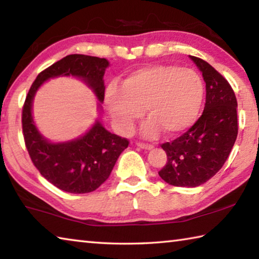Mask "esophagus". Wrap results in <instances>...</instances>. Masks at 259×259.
<instances>
[{
  "label": "esophagus",
  "mask_w": 259,
  "mask_h": 259,
  "mask_svg": "<svg viewBox=\"0 0 259 259\" xmlns=\"http://www.w3.org/2000/svg\"><path fill=\"white\" fill-rule=\"evenodd\" d=\"M137 146H138V147H140V148H143V150H152V148H153V146L151 145V144L140 143V142H138V143H137Z\"/></svg>",
  "instance_id": "obj_1"
}]
</instances>
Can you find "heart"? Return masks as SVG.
Segmentation results:
<instances>
[{"label": "heart", "instance_id": "1", "mask_svg": "<svg viewBox=\"0 0 259 259\" xmlns=\"http://www.w3.org/2000/svg\"><path fill=\"white\" fill-rule=\"evenodd\" d=\"M203 82L193 69L175 65H152L130 73L122 85L112 83L105 93V105L122 134L133 131L146 109L143 125L146 137L163 131L177 135L194 123L203 100Z\"/></svg>", "mask_w": 259, "mask_h": 259}]
</instances>
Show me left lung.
<instances>
[{"mask_svg":"<svg viewBox=\"0 0 259 259\" xmlns=\"http://www.w3.org/2000/svg\"><path fill=\"white\" fill-rule=\"evenodd\" d=\"M205 82L202 115L181 137L162 144L165 165L159 175L170 185L196 187L216 175L238 136V102L226 78L207 61L190 56Z\"/></svg>","mask_w":259,"mask_h":259,"instance_id":"left-lung-1","label":"left lung"}]
</instances>
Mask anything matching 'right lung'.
I'll use <instances>...</instances> for the list:
<instances>
[{"label": "right lung", "instance_id": "right-lung-1", "mask_svg": "<svg viewBox=\"0 0 259 259\" xmlns=\"http://www.w3.org/2000/svg\"><path fill=\"white\" fill-rule=\"evenodd\" d=\"M108 60L85 55H69L46 68L35 78L26 96L21 114L25 145L33 164L52 185L74 194L89 193L111 175L117 157L129 140L111 134L99 121L82 137L72 142H48L34 124L32 103L38 88L51 77L73 75L82 78L104 102V74Z\"/></svg>", "mask_w": 259, "mask_h": 259}]
</instances>
